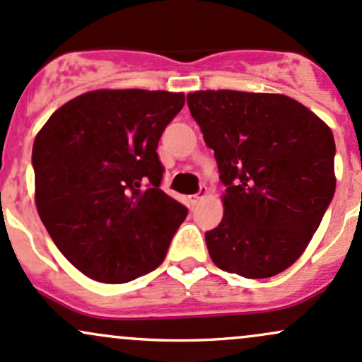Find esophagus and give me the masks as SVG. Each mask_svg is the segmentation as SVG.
<instances>
[{"mask_svg": "<svg viewBox=\"0 0 362 362\" xmlns=\"http://www.w3.org/2000/svg\"><path fill=\"white\" fill-rule=\"evenodd\" d=\"M206 193H209V189H206V186H202L200 192H198L197 194H193V197H189V202H192L193 205H197L198 202H202L203 198L206 197Z\"/></svg>", "mask_w": 362, "mask_h": 362, "instance_id": "obj_1", "label": "esophagus"}]
</instances>
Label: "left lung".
I'll use <instances>...</instances> for the list:
<instances>
[{"mask_svg": "<svg viewBox=\"0 0 362 362\" xmlns=\"http://www.w3.org/2000/svg\"><path fill=\"white\" fill-rule=\"evenodd\" d=\"M188 107L226 186L224 217L205 233L212 262L246 279L289 269L334 198L332 129L280 93L200 90Z\"/></svg>", "mask_w": 362, "mask_h": 362, "instance_id": "1", "label": "left lung"}]
</instances>
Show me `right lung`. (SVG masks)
Here are the masks:
<instances>
[{
  "label": "right lung",
  "mask_w": 362,
  "mask_h": 362,
  "mask_svg": "<svg viewBox=\"0 0 362 362\" xmlns=\"http://www.w3.org/2000/svg\"><path fill=\"white\" fill-rule=\"evenodd\" d=\"M185 93L93 90L52 115L32 148L35 205L64 258L123 284L156 270L188 209L160 189L156 152Z\"/></svg>",
  "instance_id": "add662e5"
}]
</instances>
